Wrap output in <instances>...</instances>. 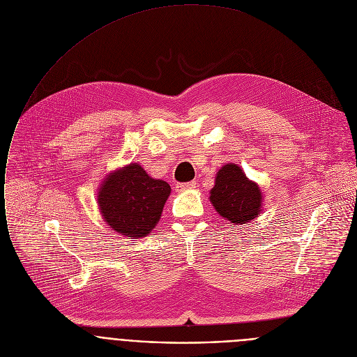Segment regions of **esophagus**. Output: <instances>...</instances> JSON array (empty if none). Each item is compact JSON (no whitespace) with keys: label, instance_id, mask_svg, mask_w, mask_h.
Returning a JSON list of instances; mask_svg holds the SVG:
<instances>
[{"label":"esophagus","instance_id":"esophagus-1","mask_svg":"<svg viewBox=\"0 0 357 357\" xmlns=\"http://www.w3.org/2000/svg\"><path fill=\"white\" fill-rule=\"evenodd\" d=\"M195 185H197L195 181H188V183H178V184L176 185V188H177V191H185V190L194 188Z\"/></svg>","mask_w":357,"mask_h":357}]
</instances>
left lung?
<instances>
[{"mask_svg": "<svg viewBox=\"0 0 357 357\" xmlns=\"http://www.w3.org/2000/svg\"><path fill=\"white\" fill-rule=\"evenodd\" d=\"M221 217L234 225L255 220L261 208V194L256 183L248 180L236 165H225L217 174L209 197Z\"/></svg>", "mask_w": 357, "mask_h": 357, "instance_id": "left-lung-1", "label": "left lung"}]
</instances>
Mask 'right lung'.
Here are the masks:
<instances>
[{
  "instance_id": "add662e5",
  "label": "right lung",
  "mask_w": 357,
  "mask_h": 357,
  "mask_svg": "<svg viewBox=\"0 0 357 357\" xmlns=\"http://www.w3.org/2000/svg\"><path fill=\"white\" fill-rule=\"evenodd\" d=\"M170 185L133 163L112 173L101 185L98 204L105 222L129 238L146 236L160 220Z\"/></svg>"
}]
</instances>
